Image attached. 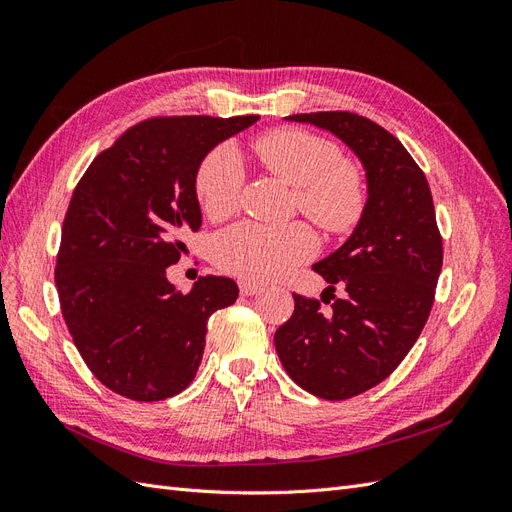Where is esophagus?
<instances>
[{
	"label": "esophagus",
	"mask_w": 512,
	"mask_h": 512,
	"mask_svg": "<svg viewBox=\"0 0 512 512\" xmlns=\"http://www.w3.org/2000/svg\"><path fill=\"white\" fill-rule=\"evenodd\" d=\"M239 290H241L243 297H254V294L260 292V286L252 284V282H239Z\"/></svg>",
	"instance_id": "34e87169"
}]
</instances>
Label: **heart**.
I'll return each mask as SVG.
<instances>
[{"label":"heart","mask_w":512,"mask_h":512,"mask_svg":"<svg viewBox=\"0 0 512 512\" xmlns=\"http://www.w3.org/2000/svg\"><path fill=\"white\" fill-rule=\"evenodd\" d=\"M254 151L269 173L297 188V205L320 228L344 232L359 222L365 207L361 175L342 162V151L327 138L282 128L260 136ZM243 170L235 149L222 145L200 162L194 179L196 200L218 222L239 205ZM316 254V237L305 224L260 226L243 222L220 232L213 260L222 271L247 282H271Z\"/></svg>","instance_id":"obj_1"}]
</instances>
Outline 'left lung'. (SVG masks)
<instances>
[{"instance_id":"8db88e82","label":"left lung","mask_w":512,"mask_h":512,"mask_svg":"<svg viewBox=\"0 0 512 512\" xmlns=\"http://www.w3.org/2000/svg\"><path fill=\"white\" fill-rule=\"evenodd\" d=\"M342 141L365 170L367 200L352 235L314 271L346 290L327 314L294 297V314L275 331L286 374L316 397L339 401L369 391L404 361L429 318L442 269V237L429 183L406 147L354 113H301ZM322 301L329 303L324 297Z\"/></svg>"}]
</instances>
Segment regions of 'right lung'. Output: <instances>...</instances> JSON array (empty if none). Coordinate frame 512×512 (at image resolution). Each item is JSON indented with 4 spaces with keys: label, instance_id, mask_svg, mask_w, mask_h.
Returning a JSON list of instances; mask_svg holds the SVG:
<instances>
[{
    "label": "right lung",
    "instance_id": "add662e5",
    "mask_svg": "<svg viewBox=\"0 0 512 512\" xmlns=\"http://www.w3.org/2000/svg\"><path fill=\"white\" fill-rule=\"evenodd\" d=\"M245 117H158L136 123L89 164L61 228L55 269L61 314L87 367L108 389L160 401L188 386L205 352L207 320L239 297L207 275L183 294L166 269L203 213L196 170Z\"/></svg>",
    "mask_w": 512,
    "mask_h": 512
}]
</instances>
